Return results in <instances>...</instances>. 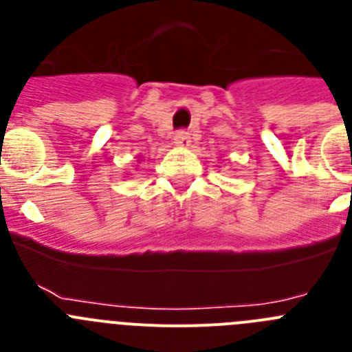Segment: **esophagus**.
<instances>
[{"label":"esophagus","mask_w":352,"mask_h":352,"mask_svg":"<svg viewBox=\"0 0 352 352\" xmlns=\"http://www.w3.org/2000/svg\"><path fill=\"white\" fill-rule=\"evenodd\" d=\"M174 142L178 146H188L190 144V133L186 132V130H178V132L174 133Z\"/></svg>","instance_id":"esophagus-1"}]
</instances>
